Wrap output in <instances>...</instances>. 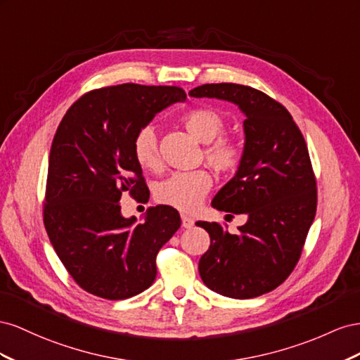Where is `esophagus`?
Here are the masks:
<instances>
[{
  "label": "esophagus",
  "instance_id": "obj_1",
  "mask_svg": "<svg viewBox=\"0 0 360 360\" xmlns=\"http://www.w3.org/2000/svg\"><path fill=\"white\" fill-rule=\"evenodd\" d=\"M181 219H182V228L190 229L191 226L194 224L193 219H191V217H188V215H186V214H182V215H181Z\"/></svg>",
  "mask_w": 360,
  "mask_h": 360
}]
</instances>
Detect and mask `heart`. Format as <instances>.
Wrapping results in <instances>:
<instances>
[{"instance_id":"b5f03b06","label":"heart","mask_w":360,"mask_h":360,"mask_svg":"<svg viewBox=\"0 0 360 360\" xmlns=\"http://www.w3.org/2000/svg\"><path fill=\"white\" fill-rule=\"evenodd\" d=\"M190 134L205 143L203 155L210 166L219 173H232L243 161V148L237 139L223 136L226 120L212 107L198 105L186 111L181 117ZM132 155L143 169L157 172L162 161L158 150L157 131L152 125L141 127L131 141ZM212 186L211 174L207 170L176 172L160 182L155 190L158 202L184 212L196 210Z\"/></svg>"}]
</instances>
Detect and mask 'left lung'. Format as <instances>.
<instances>
[{
    "mask_svg": "<svg viewBox=\"0 0 360 360\" xmlns=\"http://www.w3.org/2000/svg\"><path fill=\"white\" fill-rule=\"evenodd\" d=\"M188 95L229 101L245 116L243 161L212 207L248 214V223L238 235L215 221L196 224L211 238L199 261L203 283L232 299H253L285 282L300 259L316 212L309 152L290 111L264 91L220 83L199 86Z\"/></svg>",
    "mask_w": 360,
    "mask_h": 360,
    "instance_id": "1",
    "label": "left lung"
}]
</instances>
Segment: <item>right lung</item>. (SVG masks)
Wrapping results in <instances>:
<instances>
[{"instance_id":"obj_1","label":"right lung","mask_w":360,"mask_h":360,"mask_svg":"<svg viewBox=\"0 0 360 360\" xmlns=\"http://www.w3.org/2000/svg\"><path fill=\"white\" fill-rule=\"evenodd\" d=\"M186 98L179 87L127 83L89 91L61 119L49 152L44 224L60 261L84 291L123 300L155 281L157 253L179 229V212L158 205L136 223L123 217L119 200L125 191L146 198L132 137L157 112Z\"/></svg>"}]
</instances>
